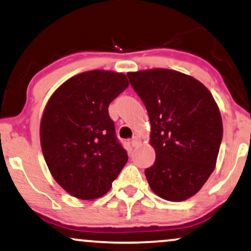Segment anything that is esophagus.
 <instances>
[{"label": "esophagus", "mask_w": 251, "mask_h": 251, "mask_svg": "<svg viewBox=\"0 0 251 251\" xmlns=\"http://www.w3.org/2000/svg\"><path fill=\"white\" fill-rule=\"evenodd\" d=\"M140 143H141V140L139 139V136H133L131 145H132L133 147H136V146H139Z\"/></svg>", "instance_id": "34e87169"}]
</instances>
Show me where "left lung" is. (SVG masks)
<instances>
[{"label": "left lung", "instance_id": "8db88e82", "mask_svg": "<svg viewBox=\"0 0 251 251\" xmlns=\"http://www.w3.org/2000/svg\"><path fill=\"white\" fill-rule=\"evenodd\" d=\"M127 76L150 120L156 152L145 171L150 188L166 201H185L216 168L223 139L218 105L201 81L175 70H142Z\"/></svg>", "mask_w": 251, "mask_h": 251}]
</instances>
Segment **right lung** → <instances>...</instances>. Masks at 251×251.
<instances>
[{"mask_svg":"<svg viewBox=\"0 0 251 251\" xmlns=\"http://www.w3.org/2000/svg\"><path fill=\"white\" fill-rule=\"evenodd\" d=\"M128 85L124 73L93 70L66 80L47 102L43 157L56 182L76 199L101 198L127 163L108 108Z\"/></svg>","mask_w":251,"mask_h":251,"instance_id":"add662e5","label":"right lung"}]
</instances>
